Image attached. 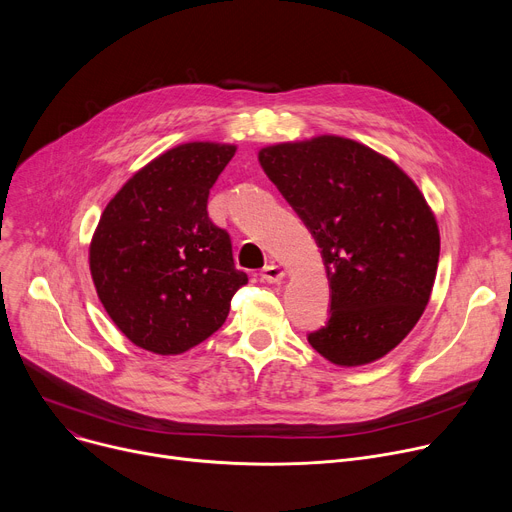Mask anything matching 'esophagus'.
<instances>
[{
    "instance_id": "obj_1",
    "label": "esophagus",
    "mask_w": 512,
    "mask_h": 512,
    "mask_svg": "<svg viewBox=\"0 0 512 512\" xmlns=\"http://www.w3.org/2000/svg\"><path fill=\"white\" fill-rule=\"evenodd\" d=\"M286 278V272L282 270L280 265L272 263V265H265L261 270V282H267V284H280L282 280Z\"/></svg>"
}]
</instances>
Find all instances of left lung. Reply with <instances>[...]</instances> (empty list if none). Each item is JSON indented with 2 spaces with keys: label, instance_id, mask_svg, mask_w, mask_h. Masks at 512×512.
Here are the masks:
<instances>
[{
  "label": "left lung",
  "instance_id": "obj_1",
  "mask_svg": "<svg viewBox=\"0 0 512 512\" xmlns=\"http://www.w3.org/2000/svg\"><path fill=\"white\" fill-rule=\"evenodd\" d=\"M259 164L326 265L330 319L309 344L340 367L382 359L432 297L440 259L432 207L392 159L336 134L267 145Z\"/></svg>",
  "mask_w": 512,
  "mask_h": 512
}]
</instances>
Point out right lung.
I'll use <instances>...</instances> for the list:
<instances>
[{"label":"right lung","instance_id":"obj_1","mask_svg":"<svg viewBox=\"0 0 512 512\" xmlns=\"http://www.w3.org/2000/svg\"><path fill=\"white\" fill-rule=\"evenodd\" d=\"M236 145H176L134 172L105 205L89 247L97 297L118 330L155 355H180L220 330L234 292L226 230L207 215L209 188Z\"/></svg>","mask_w":512,"mask_h":512}]
</instances>
